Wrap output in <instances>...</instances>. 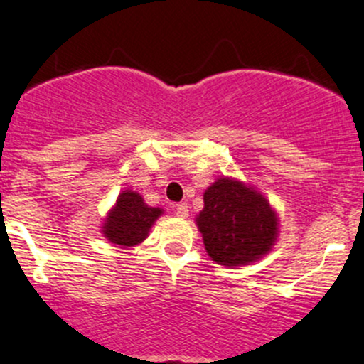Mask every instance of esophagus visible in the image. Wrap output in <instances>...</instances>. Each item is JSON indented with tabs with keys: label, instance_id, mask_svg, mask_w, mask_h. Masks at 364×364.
<instances>
[{
	"label": "esophagus",
	"instance_id": "34e87169",
	"mask_svg": "<svg viewBox=\"0 0 364 364\" xmlns=\"http://www.w3.org/2000/svg\"><path fill=\"white\" fill-rule=\"evenodd\" d=\"M175 213H177V216H181V218H187V215H189V206H187L186 203L175 204Z\"/></svg>",
	"mask_w": 364,
	"mask_h": 364
}]
</instances>
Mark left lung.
<instances>
[{
	"mask_svg": "<svg viewBox=\"0 0 364 364\" xmlns=\"http://www.w3.org/2000/svg\"><path fill=\"white\" fill-rule=\"evenodd\" d=\"M210 258L223 267H242L272 251L279 218L263 194L235 178L222 177L204 191L196 218Z\"/></svg>",
	"mask_w": 364,
	"mask_h": 364,
	"instance_id": "1",
	"label": "left lung"
}]
</instances>
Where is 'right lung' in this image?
Segmentation results:
<instances>
[{"mask_svg": "<svg viewBox=\"0 0 364 364\" xmlns=\"http://www.w3.org/2000/svg\"><path fill=\"white\" fill-rule=\"evenodd\" d=\"M161 213V208L148 206L141 194L124 191L118 196L115 206L109 210L101 228L109 242L124 247L137 246L148 237L151 227Z\"/></svg>", "mask_w": 364, "mask_h": 364, "instance_id": "right-lung-1", "label": "right lung"}]
</instances>
